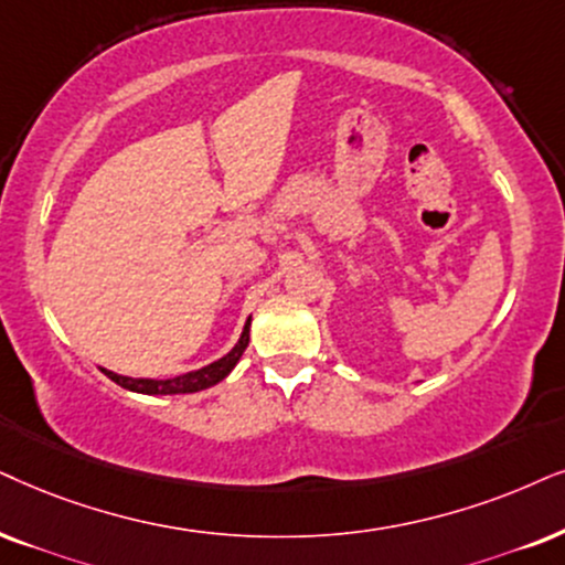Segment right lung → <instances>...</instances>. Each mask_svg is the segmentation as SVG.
Returning <instances> with one entry per match:
<instances>
[{
	"label": "right lung",
	"mask_w": 565,
	"mask_h": 565,
	"mask_svg": "<svg viewBox=\"0 0 565 565\" xmlns=\"http://www.w3.org/2000/svg\"><path fill=\"white\" fill-rule=\"evenodd\" d=\"M247 341H249V320L245 323V331H242L237 347H234L230 354L221 356L218 362H211V365L192 370V373H184L180 377H169V381H151V377H125V375L109 373V370H104V373L109 375L117 385H122V388L135 391V394H151V396H156V394H161V396H167V394H195V391L211 388V385L224 381V377L232 373L234 365L239 362L242 352L247 349Z\"/></svg>",
	"instance_id": "obj_1"
}]
</instances>
